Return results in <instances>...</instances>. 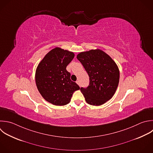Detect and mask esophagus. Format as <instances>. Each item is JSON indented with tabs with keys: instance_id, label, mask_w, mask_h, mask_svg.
<instances>
[{
	"instance_id": "esophagus-1",
	"label": "esophagus",
	"mask_w": 153,
	"mask_h": 153,
	"mask_svg": "<svg viewBox=\"0 0 153 153\" xmlns=\"http://www.w3.org/2000/svg\"><path fill=\"white\" fill-rule=\"evenodd\" d=\"M76 83H77L79 86H81V85H80V82H79V80L76 81Z\"/></svg>"
}]
</instances>
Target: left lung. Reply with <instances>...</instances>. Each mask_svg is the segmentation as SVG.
Returning a JSON list of instances; mask_svg holds the SVG:
<instances>
[{"mask_svg":"<svg viewBox=\"0 0 153 153\" xmlns=\"http://www.w3.org/2000/svg\"><path fill=\"white\" fill-rule=\"evenodd\" d=\"M76 58L89 76V85L80 90L86 102L99 106L112 98L119 82L120 72L114 61L100 50L82 52Z\"/></svg>","mask_w":153,"mask_h":153,"instance_id":"8db88e82","label":"left lung"}]
</instances>
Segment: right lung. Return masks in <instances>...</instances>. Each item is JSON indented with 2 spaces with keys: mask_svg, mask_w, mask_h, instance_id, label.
<instances>
[{
  "mask_svg": "<svg viewBox=\"0 0 153 153\" xmlns=\"http://www.w3.org/2000/svg\"><path fill=\"white\" fill-rule=\"evenodd\" d=\"M74 54L60 48L51 50L42 59L36 71L37 88L47 102L57 106L69 103L73 93L80 88L71 79L66 67Z\"/></svg>",
  "mask_w": 153,
  "mask_h": 153,
  "instance_id": "obj_1",
  "label": "right lung"
}]
</instances>
